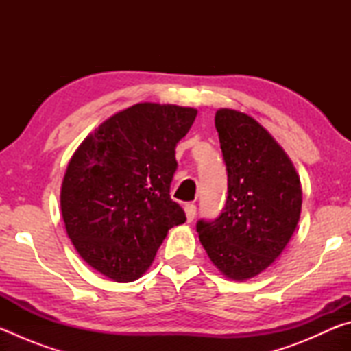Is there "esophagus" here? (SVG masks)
<instances>
[{"label": "esophagus", "instance_id": "1", "mask_svg": "<svg viewBox=\"0 0 351 351\" xmlns=\"http://www.w3.org/2000/svg\"><path fill=\"white\" fill-rule=\"evenodd\" d=\"M184 210H186V217H187V221L192 223L195 215H197V206L195 204H186L184 206Z\"/></svg>", "mask_w": 351, "mask_h": 351}]
</instances>
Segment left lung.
<instances>
[{"label": "left lung", "instance_id": "left-lung-1", "mask_svg": "<svg viewBox=\"0 0 351 351\" xmlns=\"http://www.w3.org/2000/svg\"><path fill=\"white\" fill-rule=\"evenodd\" d=\"M228 170V199L197 232L212 263L232 280L258 276L282 254L300 218L302 187L293 162L276 139L245 112L215 114Z\"/></svg>", "mask_w": 351, "mask_h": 351}]
</instances>
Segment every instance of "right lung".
<instances>
[{
	"instance_id": "add662e5",
	"label": "right lung",
	"mask_w": 351,
	"mask_h": 351,
	"mask_svg": "<svg viewBox=\"0 0 351 351\" xmlns=\"http://www.w3.org/2000/svg\"><path fill=\"white\" fill-rule=\"evenodd\" d=\"M197 112L136 104L100 123L71 158L60 192L64 228L80 257L111 280H138L169 229L186 221L170 182L176 144Z\"/></svg>"
}]
</instances>
